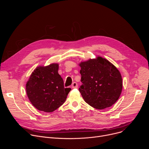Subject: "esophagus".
Wrapping results in <instances>:
<instances>
[{"mask_svg": "<svg viewBox=\"0 0 149 149\" xmlns=\"http://www.w3.org/2000/svg\"><path fill=\"white\" fill-rule=\"evenodd\" d=\"M71 87H72V88H77L78 87L77 83V82H74L72 83V84Z\"/></svg>", "mask_w": 149, "mask_h": 149, "instance_id": "1", "label": "esophagus"}]
</instances>
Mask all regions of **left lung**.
Wrapping results in <instances>:
<instances>
[{
    "label": "left lung",
    "mask_w": 149,
    "mask_h": 149,
    "mask_svg": "<svg viewBox=\"0 0 149 149\" xmlns=\"http://www.w3.org/2000/svg\"><path fill=\"white\" fill-rule=\"evenodd\" d=\"M82 84L79 91L91 107L102 110L118 100L123 88L121 75L109 61L101 56L79 63Z\"/></svg>",
    "instance_id": "8db88e82"
}]
</instances>
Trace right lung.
Returning a JSON list of instances; mask_svg holds the SVG:
<instances>
[{"label": "right lung", "mask_w": 149, "mask_h": 149, "mask_svg": "<svg viewBox=\"0 0 149 149\" xmlns=\"http://www.w3.org/2000/svg\"><path fill=\"white\" fill-rule=\"evenodd\" d=\"M59 65L51 63L34 70L26 84V91L31 104L38 110L51 113L65 101L70 88H64L58 74Z\"/></svg>", "instance_id": "1"}]
</instances>
